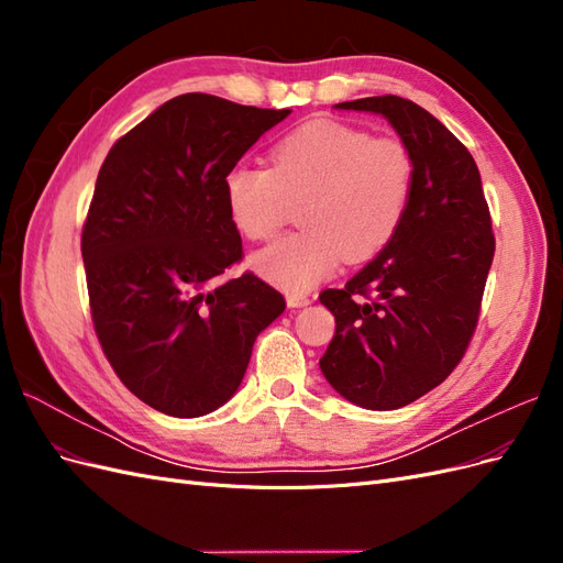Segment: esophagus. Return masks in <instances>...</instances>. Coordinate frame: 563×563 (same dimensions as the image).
I'll list each match as a JSON object with an SVG mask.
<instances>
[{
	"mask_svg": "<svg viewBox=\"0 0 563 563\" xmlns=\"http://www.w3.org/2000/svg\"><path fill=\"white\" fill-rule=\"evenodd\" d=\"M286 302H288V308H308L312 298L305 294H286Z\"/></svg>",
	"mask_w": 563,
	"mask_h": 563,
	"instance_id": "obj_1",
	"label": "esophagus"
}]
</instances>
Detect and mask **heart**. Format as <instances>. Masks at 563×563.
Returning a JSON list of instances; mask_svg holds the SVG:
<instances>
[{
  "instance_id": "obj_1",
  "label": "heart",
  "mask_w": 563,
  "mask_h": 563,
  "mask_svg": "<svg viewBox=\"0 0 563 563\" xmlns=\"http://www.w3.org/2000/svg\"><path fill=\"white\" fill-rule=\"evenodd\" d=\"M416 166L408 147L378 135L314 119L269 150V168L236 164L223 178L225 207L249 240H269L300 201L296 234L253 255L263 279L286 294H305L347 258L362 263L397 234L413 195Z\"/></svg>"
}]
</instances>
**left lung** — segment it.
<instances>
[{
	"instance_id": "1",
	"label": "left lung",
	"mask_w": 563,
	"mask_h": 563,
	"mask_svg": "<svg viewBox=\"0 0 563 563\" xmlns=\"http://www.w3.org/2000/svg\"><path fill=\"white\" fill-rule=\"evenodd\" d=\"M338 110L387 119L413 157V195L391 242L345 288L319 296L335 335L319 360L347 401L391 411L428 395L463 360L496 240L467 147L413 100L373 96Z\"/></svg>"
}]
</instances>
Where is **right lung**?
I'll return each instance as SVG.
<instances>
[{"mask_svg":"<svg viewBox=\"0 0 563 563\" xmlns=\"http://www.w3.org/2000/svg\"><path fill=\"white\" fill-rule=\"evenodd\" d=\"M291 110L209 93L166 100L100 166L81 232L100 345L135 397L174 418H199L234 397L255 338L284 296L242 261L223 178Z\"/></svg>","mask_w":563,"mask_h":563,"instance_id":"1","label":"right lung"}]
</instances>
